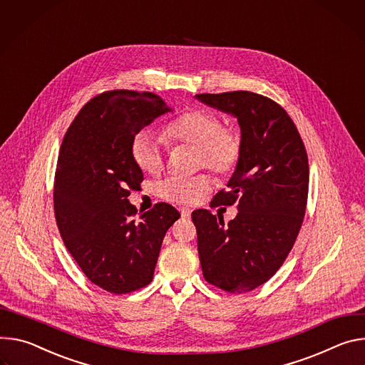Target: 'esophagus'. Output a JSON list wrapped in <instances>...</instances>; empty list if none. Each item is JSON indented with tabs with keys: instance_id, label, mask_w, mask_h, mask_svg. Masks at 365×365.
Listing matches in <instances>:
<instances>
[{
	"instance_id": "obj_1",
	"label": "esophagus",
	"mask_w": 365,
	"mask_h": 365,
	"mask_svg": "<svg viewBox=\"0 0 365 365\" xmlns=\"http://www.w3.org/2000/svg\"><path fill=\"white\" fill-rule=\"evenodd\" d=\"M180 213H181V217L184 219H188L191 216V210L188 207H180Z\"/></svg>"
}]
</instances>
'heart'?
<instances>
[{"instance_id":"heart-1","label":"heart","mask_w":365,"mask_h":365,"mask_svg":"<svg viewBox=\"0 0 365 365\" xmlns=\"http://www.w3.org/2000/svg\"><path fill=\"white\" fill-rule=\"evenodd\" d=\"M165 135L174 145L195 146V167H207L220 177L230 175L242 156L240 135L223 126L220 115L210 110L195 108L184 113L165 128ZM130 155L135 164L148 174H158L165 165L164 146L150 129H142L133 136ZM212 187L213 180L207 173L191 177L170 175L156 184V192L175 205H194L210 192Z\"/></svg>"}]
</instances>
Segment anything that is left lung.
I'll return each instance as SVG.
<instances>
[{
    "label": "left lung",
    "instance_id": "1",
    "mask_svg": "<svg viewBox=\"0 0 365 365\" xmlns=\"http://www.w3.org/2000/svg\"><path fill=\"white\" fill-rule=\"evenodd\" d=\"M200 101L233 114L242 156L213 207L237 205L225 225L209 210L191 215L198 258L212 286L247 293L268 281L289 257L306 213L309 159L292 117L279 104L251 91L197 94Z\"/></svg>",
    "mask_w": 365,
    "mask_h": 365
}]
</instances>
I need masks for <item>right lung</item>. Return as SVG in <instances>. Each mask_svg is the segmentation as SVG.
I'll list each match as a JSON object with an SVG mask.
<instances>
[{
  "label": "right lung",
  "mask_w": 365,
  "mask_h": 365,
  "mask_svg": "<svg viewBox=\"0 0 365 365\" xmlns=\"http://www.w3.org/2000/svg\"><path fill=\"white\" fill-rule=\"evenodd\" d=\"M168 111L153 93L106 91L81 108L61 145L53 182L59 233L87 278L113 294L149 284L162 240L180 217L167 203L140 215L128 200L143 181L132 139Z\"/></svg>",
  "instance_id": "obj_1"
}]
</instances>
